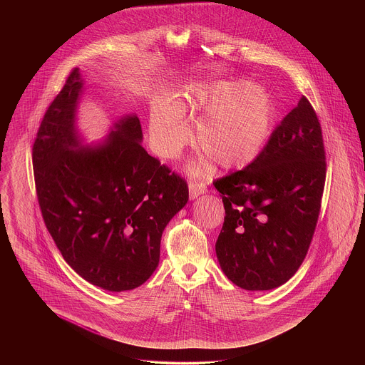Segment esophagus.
Here are the masks:
<instances>
[{
  "label": "esophagus",
  "instance_id": "esophagus-1",
  "mask_svg": "<svg viewBox=\"0 0 365 365\" xmlns=\"http://www.w3.org/2000/svg\"><path fill=\"white\" fill-rule=\"evenodd\" d=\"M188 188H190V197L191 198H197L198 195H201V194H204L207 191V184L204 181L190 180Z\"/></svg>",
  "mask_w": 365,
  "mask_h": 365
}]
</instances>
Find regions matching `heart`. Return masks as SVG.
<instances>
[{
	"instance_id": "obj_1",
	"label": "heart",
	"mask_w": 365,
	"mask_h": 365,
	"mask_svg": "<svg viewBox=\"0 0 365 365\" xmlns=\"http://www.w3.org/2000/svg\"><path fill=\"white\" fill-rule=\"evenodd\" d=\"M208 113L197 129V145L223 168L243 167L260 156L272 133V97L250 83L197 87L174 100ZM184 112L157 105L150 112V142L157 156L174 158L190 142Z\"/></svg>"
}]
</instances>
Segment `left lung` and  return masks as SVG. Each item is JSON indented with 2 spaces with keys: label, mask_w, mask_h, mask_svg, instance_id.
I'll return each mask as SVG.
<instances>
[{
  "label": "left lung",
  "mask_w": 365,
  "mask_h": 365,
  "mask_svg": "<svg viewBox=\"0 0 365 365\" xmlns=\"http://www.w3.org/2000/svg\"><path fill=\"white\" fill-rule=\"evenodd\" d=\"M324 181L322 126L302 97L260 156L213 181L226 212L216 256L235 285L267 291L298 271L312 242Z\"/></svg>",
  "instance_id": "obj_1"
}]
</instances>
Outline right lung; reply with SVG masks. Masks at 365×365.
I'll use <instances>...</instances> for the list:
<instances>
[{
    "label": "right lung",
    "instance_id": "right-lung-1",
    "mask_svg": "<svg viewBox=\"0 0 365 365\" xmlns=\"http://www.w3.org/2000/svg\"><path fill=\"white\" fill-rule=\"evenodd\" d=\"M83 83L73 68L48 106L32 148L43 222L66 262L108 291L138 288L155 272L161 235L188 201V184L143 146L125 116L98 148H80L74 110Z\"/></svg>",
    "mask_w": 365,
    "mask_h": 365
}]
</instances>
